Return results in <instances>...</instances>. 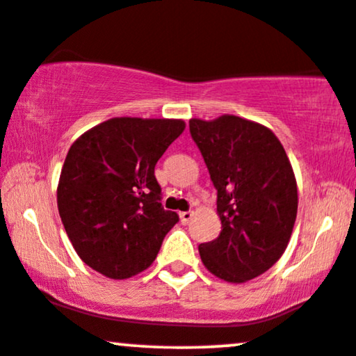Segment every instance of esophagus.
<instances>
[{
    "label": "esophagus",
    "instance_id": "34e87169",
    "mask_svg": "<svg viewBox=\"0 0 356 356\" xmlns=\"http://www.w3.org/2000/svg\"><path fill=\"white\" fill-rule=\"evenodd\" d=\"M179 216H181V222H182V224L186 225V224H189V222L192 220V216H194V213H192V212L189 211V212H181V213H179Z\"/></svg>",
    "mask_w": 356,
    "mask_h": 356
}]
</instances>
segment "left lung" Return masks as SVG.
<instances>
[{
	"label": "left lung",
	"instance_id": "obj_1",
	"mask_svg": "<svg viewBox=\"0 0 356 356\" xmlns=\"http://www.w3.org/2000/svg\"><path fill=\"white\" fill-rule=\"evenodd\" d=\"M191 136L213 187L222 230L200 243L209 272L230 284L262 275L289 245L297 219V181L284 145L262 126L238 115L191 119Z\"/></svg>",
	"mask_w": 356,
	"mask_h": 356
}]
</instances>
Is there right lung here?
<instances>
[{"instance_id": "right-lung-1", "label": "right lung", "mask_w": 356, "mask_h": 356, "mask_svg": "<svg viewBox=\"0 0 356 356\" xmlns=\"http://www.w3.org/2000/svg\"><path fill=\"white\" fill-rule=\"evenodd\" d=\"M186 129L182 119L113 118L71 145L58 184V209L76 254L114 280L156 260L179 222L164 211L154 167Z\"/></svg>"}]
</instances>
